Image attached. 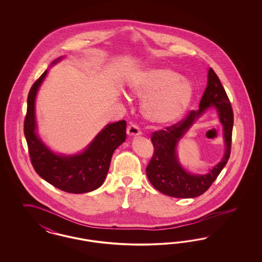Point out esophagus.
<instances>
[{
	"instance_id": "34e87169",
	"label": "esophagus",
	"mask_w": 262,
	"mask_h": 262,
	"mask_svg": "<svg viewBox=\"0 0 262 262\" xmlns=\"http://www.w3.org/2000/svg\"><path fill=\"white\" fill-rule=\"evenodd\" d=\"M126 133L127 136L129 137H136L139 135H141V132L139 129V127L137 125H130L127 126L126 128Z\"/></svg>"
}]
</instances>
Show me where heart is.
Segmentation results:
<instances>
[{
    "label": "heart",
    "mask_w": 262,
    "mask_h": 262,
    "mask_svg": "<svg viewBox=\"0 0 262 262\" xmlns=\"http://www.w3.org/2000/svg\"><path fill=\"white\" fill-rule=\"evenodd\" d=\"M128 88L136 96L144 98L142 113L156 125H171L181 120L194 97V88L188 79L162 67L135 73Z\"/></svg>",
    "instance_id": "b5f03b06"
}]
</instances>
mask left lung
Returning <instances> with one entry per match:
<instances>
[{"label":"left lung","instance_id":"8db88e82","mask_svg":"<svg viewBox=\"0 0 262 262\" xmlns=\"http://www.w3.org/2000/svg\"><path fill=\"white\" fill-rule=\"evenodd\" d=\"M214 107L224 126L225 156L222 161L205 175L192 174L180 165L176 154L178 141L208 108ZM234 115L224 88L211 68L208 70L207 86L200 100V109L190 111L183 121L154 132L151 141L154 153L146 168L151 185L166 195L179 199H192L204 193L223 170L229 160L232 144Z\"/></svg>","mask_w":262,"mask_h":262}]
</instances>
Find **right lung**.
Masks as SVG:
<instances>
[{
  "label": "right lung",
  "instance_id": "obj_1",
  "mask_svg": "<svg viewBox=\"0 0 262 262\" xmlns=\"http://www.w3.org/2000/svg\"><path fill=\"white\" fill-rule=\"evenodd\" d=\"M57 59L52 64L59 62ZM46 70L33 83L27 97L25 136L30 160L43 180L70 193H85L101 187L109 171L113 153L126 137L125 121L106 125L82 152L75 155L57 154L41 140L37 134L35 98L46 77Z\"/></svg>",
  "mask_w": 262,
  "mask_h": 262
}]
</instances>
